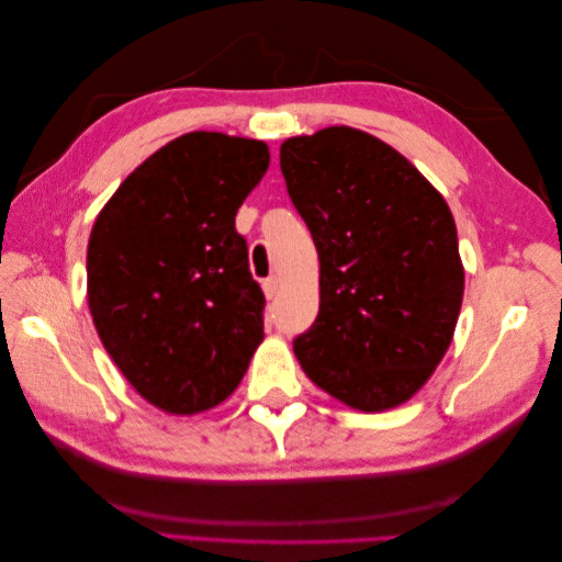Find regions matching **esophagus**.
<instances>
[{
    "mask_svg": "<svg viewBox=\"0 0 562 562\" xmlns=\"http://www.w3.org/2000/svg\"><path fill=\"white\" fill-rule=\"evenodd\" d=\"M262 292H266L268 300H274V296H278V292H280V280L278 278L262 280Z\"/></svg>",
    "mask_w": 562,
    "mask_h": 562,
    "instance_id": "obj_1",
    "label": "esophagus"
}]
</instances>
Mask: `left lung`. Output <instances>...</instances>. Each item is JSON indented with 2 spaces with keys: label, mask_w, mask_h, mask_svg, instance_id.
Segmentation results:
<instances>
[{
  "label": "left lung",
  "mask_w": 562,
  "mask_h": 562,
  "mask_svg": "<svg viewBox=\"0 0 562 562\" xmlns=\"http://www.w3.org/2000/svg\"><path fill=\"white\" fill-rule=\"evenodd\" d=\"M280 169L321 262L318 316L294 340L296 360L355 411L403 405L435 374L461 312L447 200L401 151L348 125L284 139Z\"/></svg>",
  "instance_id": "8db88e82"
}]
</instances>
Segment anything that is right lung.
Here are the masks:
<instances>
[{"instance_id":"right-lung-1","label":"right lung","mask_w":562,"mask_h":562,"mask_svg":"<svg viewBox=\"0 0 562 562\" xmlns=\"http://www.w3.org/2000/svg\"><path fill=\"white\" fill-rule=\"evenodd\" d=\"M268 166L266 142L198 130L142 161L93 222V326L154 408L195 415L220 405L266 336V296L234 222Z\"/></svg>"}]
</instances>
